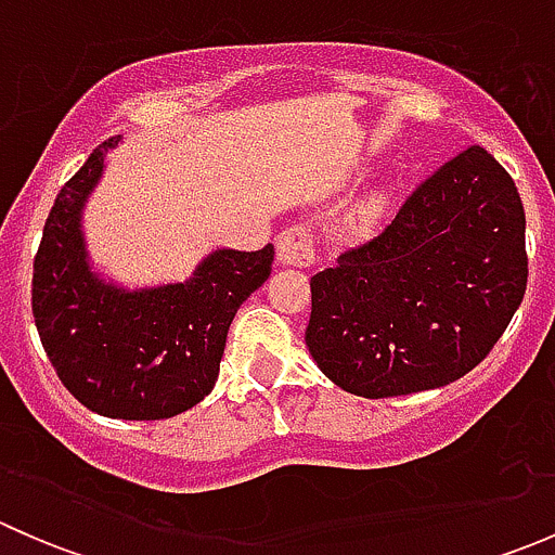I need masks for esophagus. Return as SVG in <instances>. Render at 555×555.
Returning a JSON list of instances; mask_svg holds the SVG:
<instances>
[{"label":"esophagus","instance_id":"1","mask_svg":"<svg viewBox=\"0 0 555 555\" xmlns=\"http://www.w3.org/2000/svg\"><path fill=\"white\" fill-rule=\"evenodd\" d=\"M317 260V238L309 225H293L279 233L276 262L279 266L309 268Z\"/></svg>","mask_w":555,"mask_h":555}]
</instances>
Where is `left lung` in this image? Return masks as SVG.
<instances>
[{
    "label": "left lung",
    "instance_id": "1",
    "mask_svg": "<svg viewBox=\"0 0 555 555\" xmlns=\"http://www.w3.org/2000/svg\"><path fill=\"white\" fill-rule=\"evenodd\" d=\"M526 276L516 182L467 147L408 195L382 236L311 276L306 346L357 397L438 389L494 349Z\"/></svg>",
    "mask_w": 555,
    "mask_h": 555
}]
</instances>
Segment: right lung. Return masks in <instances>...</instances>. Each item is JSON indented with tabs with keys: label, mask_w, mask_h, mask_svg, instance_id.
<instances>
[{
	"label": "right lung",
	"mask_w": 555,
	"mask_h": 555,
	"mask_svg": "<svg viewBox=\"0 0 555 555\" xmlns=\"http://www.w3.org/2000/svg\"><path fill=\"white\" fill-rule=\"evenodd\" d=\"M106 139L61 188L35 257L31 311L61 384L88 411L171 418L215 389L238 306L271 276L273 246L215 249L184 282L126 289L91 268L82 206L106 169Z\"/></svg>",
	"instance_id": "1"
}]
</instances>
